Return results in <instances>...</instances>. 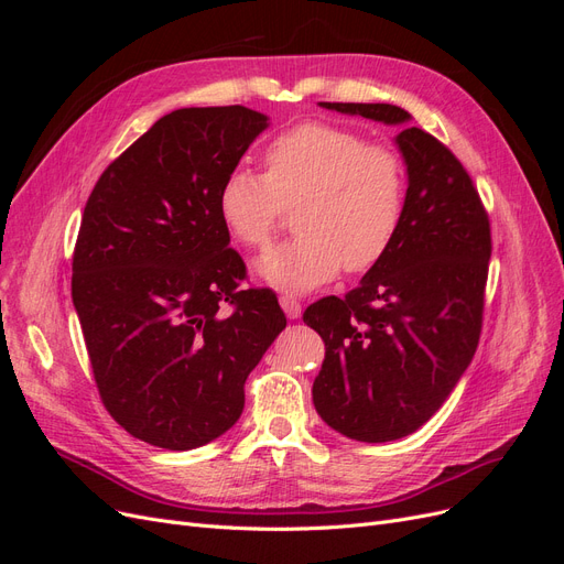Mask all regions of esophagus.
I'll use <instances>...</instances> for the list:
<instances>
[{"label": "esophagus", "instance_id": "34e87169", "mask_svg": "<svg viewBox=\"0 0 564 564\" xmlns=\"http://www.w3.org/2000/svg\"><path fill=\"white\" fill-rule=\"evenodd\" d=\"M280 305H282V311L286 313L289 319L301 317V303H299L294 296H289V294L280 296Z\"/></svg>", "mask_w": 564, "mask_h": 564}]
</instances>
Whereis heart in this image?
Masks as SVG:
<instances>
[{
    "label": "heart",
    "mask_w": 564,
    "mask_h": 564,
    "mask_svg": "<svg viewBox=\"0 0 564 564\" xmlns=\"http://www.w3.org/2000/svg\"><path fill=\"white\" fill-rule=\"evenodd\" d=\"M406 166L400 152L365 133L308 122L265 150V174L232 169L220 183L218 216L247 249H265L284 212L296 209L299 237L268 251L259 275L286 292H311L340 268L367 272L400 232Z\"/></svg>",
    "instance_id": "obj_1"
}]
</instances>
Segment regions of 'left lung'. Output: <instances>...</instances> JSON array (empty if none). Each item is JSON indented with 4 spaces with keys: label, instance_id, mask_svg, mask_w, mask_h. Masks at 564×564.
I'll list each match as a JSON object with an SVG mask.
<instances>
[{
    "label": "left lung",
    "instance_id": "1",
    "mask_svg": "<svg viewBox=\"0 0 564 564\" xmlns=\"http://www.w3.org/2000/svg\"><path fill=\"white\" fill-rule=\"evenodd\" d=\"M400 127L406 164L400 232L379 265L344 299L308 305L324 340L313 383L322 421L360 442L412 435L449 398L482 332L491 256L489 218L475 185L435 135L390 104H319Z\"/></svg>",
    "mask_w": 564,
    "mask_h": 564
}]
</instances>
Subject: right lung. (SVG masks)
I'll use <instances>...</instances> for the list:
<instances>
[{"instance_id": "right-lung-1", "label": "right lung", "mask_w": 564, "mask_h": 564, "mask_svg": "<svg viewBox=\"0 0 564 564\" xmlns=\"http://www.w3.org/2000/svg\"><path fill=\"white\" fill-rule=\"evenodd\" d=\"M268 117L245 106L158 119L84 207L73 303L110 416L148 445L187 452L232 429L245 381L286 327L218 216V191Z\"/></svg>"}]
</instances>
